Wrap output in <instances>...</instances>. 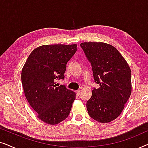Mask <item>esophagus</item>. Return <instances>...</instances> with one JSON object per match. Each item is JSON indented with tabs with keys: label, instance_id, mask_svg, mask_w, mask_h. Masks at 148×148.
I'll return each mask as SVG.
<instances>
[{
	"label": "esophagus",
	"instance_id": "34e87169",
	"mask_svg": "<svg viewBox=\"0 0 148 148\" xmlns=\"http://www.w3.org/2000/svg\"><path fill=\"white\" fill-rule=\"evenodd\" d=\"M75 92H76V95H77V96H79V95L81 94V91L80 90H77Z\"/></svg>",
	"mask_w": 148,
	"mask_h": 148
}]
</instances>
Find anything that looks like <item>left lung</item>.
Returning <instances> with one entry per match:
<instances>
[{
  "mask_svg": "<svg viewBox=\"0 0 148 148\" xmlns=\"http://www.w3.org/2000/svg\"><path fill=\"white\" fill-rule=\"evenodd\" d=\"M92 64L94 88L86 104L88 114L99 123H106L121 114L131 94V72L116 48L104 42L80 44Z\"/></svg>",
  "mask_w": 148,
  "mask_h": 148,
  "instance_id": "1",
  "label": "left lung"
}]
</instances>
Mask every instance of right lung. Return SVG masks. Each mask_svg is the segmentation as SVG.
Here are the masks:
<instances>
[{
	"instance_id": "obj_1",
	"label": "right lung",
	"mask_w": 148,
	"mask_h": 148,
	"mask_svg": "<svg viewBox=\"0 0 148 148\" xmlns=\"http://www.w3.org/2000/svg\"><path fill=\"white\" fill-rule=\"evenodd\" d=\"M77 49V44L39 46L31 52L22 69L26 99L38 118L47 124H58L69 114L75 93L55 82L64 79L66 64Z\"/></svg>"
}]
</instances>
